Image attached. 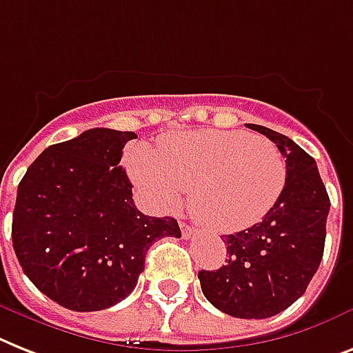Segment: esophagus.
<instances>
[{"instance_id": "34e87169", "label": "esophagus", "mask_w": 353, "mask_h": 353, "mask_svg": "<svg viewBox=\"0 0 353 353\" xmlns=\"http://www.w3.org/2000/svg\"><path fill=\"white\" fill-rule=\"evenodd\" d=\"M181 236L185 237V239H190V237L194 236V228L186 225V223H181Z\"/></svg>"}]
</instances>
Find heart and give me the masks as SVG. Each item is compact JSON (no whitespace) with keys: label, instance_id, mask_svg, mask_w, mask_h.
<instances>
[{"label":"heart","instance_id":"1","mask_svg":"<svg viewBox=\"0 0 353 353\" xmlns=\"http://www.w3.org/2000/svg\"><path fill=\"white\" fill-rule=\"evenodd\" d=\"M132 179L157 208H176L190 190V210L217 232L261 221L286 183L285 157L274 143L239 130L176 132L156 150L128 152Z\"/></svg>","mask_w":353,"mask_h":353}]
</instances>
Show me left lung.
I'll list each match as a JSON object with an SVG mask.
<instances>
[{"label": "left lung", "mask_w": 353, "mask_h": 353, "mask_svg": "<svg viewBox=\"0 0 353 353\" xmlns=\"http://www.w3.org/2000/svg\"><path fill=\"white\" fill-rule=\"evenodd\" d=\"M259 132L286 159V183L263 221L223 236L226 265L197 274L205 297L232 317L266 319L294 305L323 259L330 199L308 156L290 137L261 125Z\"/></svg>", "instance_id": "left-lung-1"}]
</instances>
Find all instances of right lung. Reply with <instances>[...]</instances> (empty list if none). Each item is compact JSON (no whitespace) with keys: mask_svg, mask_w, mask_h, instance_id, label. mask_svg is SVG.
Segmentation results:
<instances>
[{"mask_svg":"<svg viewBox=\"0 0 353 353\" xmlns=\"http://www.w3.org/2000/svg\"><path fill=\"white\" fill-rule=\"evenodd\" d=\"M134 132L90 128L50 145L18 186L12 246L37 290L74 312L105 310L137 285L157 239L181 237L174 217L137 210L119 167Z\"/></svg>","mask_w":353,"mask_h":353,"instance_id":"right-lung-1","label":"right lung"}]
</instances>
